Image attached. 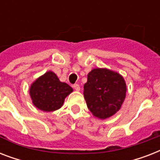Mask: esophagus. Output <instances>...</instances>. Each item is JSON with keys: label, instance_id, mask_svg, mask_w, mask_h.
<instances>
[{"label": "esophagus", "instance_id": "esophagus-1", "mask_svg": "<svg viewBox=\"0 0 160 160\" xmlns=\"http://www.w3.org/2000/svg\"><path fill=\"white\" fill-rule=\"evenodd\" d=\"M73 87H74V89H75L76 91H80V85H78V84H75V85H73Z\"/></svg>", "mask_w": 160, "mask_h": 160}]
</instances>
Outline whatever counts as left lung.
<instances>
[{
    "label": "left lung",
    "instance_id": "obj_1",
    "mask_svg": "<svg viewBox=\"0 0 160 160\" xmlns=\"http://www.w3.org/2000/svg\"><path fill=\"white\" fill-rule=\"evenodd\" d=\"M126 94V84L119 73L108 69H93L84 85L88 109L99 119H106L119 111Z\"/></svg>",
    "mask_w": 160,
    "mask_h": 160
}]
</instances>
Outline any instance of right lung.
I'll use <instances>...</instances> for the list:
<instances>
[{
  "label": "right lung",
  "instance_id": "add662e5",
  "mask_svg": "<svg viewBox=\"0 0 160 160\" xmlns=\"http://www.w3.org/2000/svg\"><path fill=\"white\" fill-rule=\"evenodd\" d=\"M72 91L73 89L70 85L60 82L55 73L48 71L32 83L30 95L36 108L51 112L60 109L65 97Z\"/></svg>",
  "mask_w": 160,
  "mask_h": 160
}]
</instances>
